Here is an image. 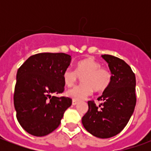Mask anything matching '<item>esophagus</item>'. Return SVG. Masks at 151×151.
I'll return each mask as SVG.
<instances>
[{"label":"esophagus","mask_w":151,"mask_h":151,"mask_svg":"<svg viewBox=\"0 0 151 151\" xmlns=\"http://www.w3.org/2000/svg\"><path fill=\"white\" fill-rule=\"evenodd\" d=\"M78 104V101H76V100H73L72 101V104L73 105H76Z\"/></svg>","instance_id":"obj_1"}]
</instances>
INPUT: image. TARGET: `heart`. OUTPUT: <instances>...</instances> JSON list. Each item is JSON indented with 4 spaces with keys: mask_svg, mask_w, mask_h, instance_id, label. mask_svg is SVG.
I'll list each match as a JSON object with an SVG mask.
<instances>
[{
    "mask_svg": "<svg viewBox=\"0 0 151 151\" xmlns=\"http://www.w3.org/2000/svg\"><path fill=\"white\" fill-rule=\"evenodd\" d=\"M79 78H82V85L66 91V95L76 101L87 98L92 95L94 90L96 92L106 91L111 84L112 74L108 68L102 67L101 63L92 58H86L77 64L75 71L66 69L62 74L66 86H73Z\"/></svg>",
    "mask_w": 151,
    "mask_h": 151,
    "instance_id": "1",
    "label": "heart"
}]
</instances>
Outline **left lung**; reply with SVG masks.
<instances>
[{
  "mask_svg": "<svg viewBox=\"0 0 151 151\" xmlns=\"http://www.w3.org/2000/svg\"><path fill=\"white\" fill-rule=\"evenodd\" d=\"M108 63L112 79L97 99L88 101V111L82 117L83 126L93 136L109 138L126 126L136 105V78L130 66L111 55H103Z\"/></svg>",
  "mask_w": 151,
  "mask_h": 151,
  "instance_id": "1",
  "label": "left lung"
}]
</instances>
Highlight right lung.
Here are the masks:
<instances>
[{
  "mask_svg": "<svg viewBox=\"0 0 151 151\" xmlns=\"http://www.w3.org/2000/svg\"><path fill=\"white\" fill-rule=\"evenodd\" d=\"M70 61L65 53H38L18 69L14 104L18 121L28 133L43 137L53 132L72 104L69 97L52 96L64 91L62 74Z\"/></svg>",
  "mask_w": 151,
  "mask_h": 151,
  "instance_id": "obj_1",
  "label": "right lung"
}]
</instances>
